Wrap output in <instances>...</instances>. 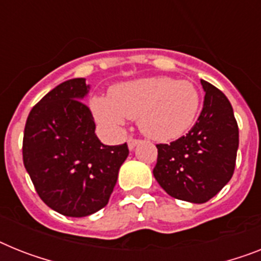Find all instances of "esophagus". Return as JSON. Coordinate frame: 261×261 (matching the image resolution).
I'll use <instances>...</instances> for the list:
<instances>
[{"mask_svg":"<svg viewBox=\"0 0 261 261\" xmlns=\"http://www.w3.org/2000/svg\"><path fill=\"white\" fill-rule=\"evenodd\" d=\"M139 143H141V141H139V139H134V138H130V139L127 141V146H128L130 150H134L135 146H138Z\"/></svg>","mask_w":261,"mask_h":261,"instance_id":"34e87169","label":"esophagus"}]
</instances>
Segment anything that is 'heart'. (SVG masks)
Returning <instances> with one entry per match:
<instances>
[{"label":"heart","instance_id":"1","mask_svg":"<svg viewBox=\"0 0 261 261\" xmlns=\"http://www.w3.org/2000/svg\"><path fill=\"white\" fill-rule=\"evenodd\" d=\"M199 105L198 90L190 81L151 76L115 85L109 99H91V110L107 130H119L126 118L138 119L144 135L166 142L181 137L192 126Z\"/></svg>","mask_w":261,"mask_h":261}]
</instances>
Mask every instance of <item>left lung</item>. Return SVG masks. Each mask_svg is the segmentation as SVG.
I'll return each mask as SVG.
<instances>
[{"mask_svg": "<svg viewBox=\"0 0 261 261\" xmlns=\"http://www.w3.org/2000/svg\"><path fill=\"white\" fill-rule=\"evenodd\" d=\"M204 89L203 110L188 134L170 144H156L154 176L170 196L190 203L214 198L233 175L239 127L224 94L211 83Z\"/></svg>", "mask_w": 261, "mask_h": 261, "instance_id": "1", "label": "left lung"}]
</instances>
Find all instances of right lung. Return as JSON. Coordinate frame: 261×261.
I'll return each instance as SVG.
<instances>
[{
    "mask_svg": "<svg viewBox=\"0 0 261 261\" xmlns=\"http://www.w3.org/2000/svg\"><path fill=\"white\" fill-rule=\"evenodd\" d=\"M85 78L62 82L30 111L22 144L23 164L37 194L51 210L83 218L109 203L127 144L106 146L82 99Z\"/></svg>",
    "mask_w": 261,
    "mask_h": 261,
    "instance_id": "1",
    "label": "right lung"
}]
</instances>
